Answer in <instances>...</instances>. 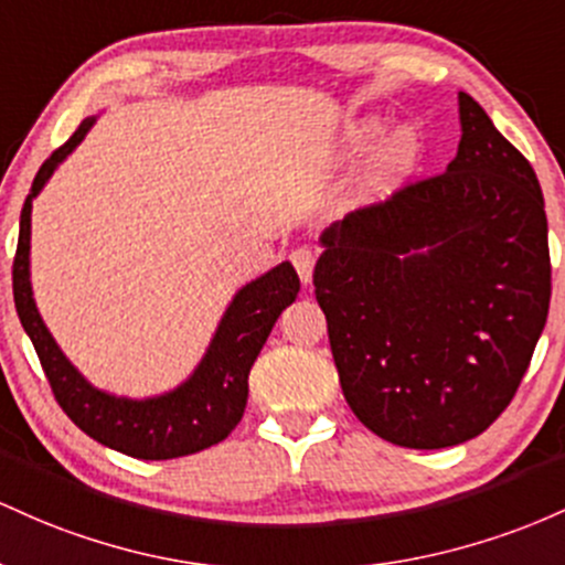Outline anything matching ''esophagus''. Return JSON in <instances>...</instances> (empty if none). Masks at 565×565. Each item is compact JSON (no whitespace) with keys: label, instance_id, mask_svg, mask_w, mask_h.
Listing matches in <instances>:
<instances>
[{"label":"esophagus","instance_id":"obj_1","mask_svg":"<svg viewBox=\"0 0 565 565\" xmlns=\"http://www.w3.org/2000/svg\"><path fill=\"white\" fill-rule=\"evenodd\" d=\"M290 262H294L296 271H299L301 282L309 285L312 282V271H315V253L309 248H299L290 253Z\"/></svg>","mask_w":565,"mask_h":565}]
</instances>
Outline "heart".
<instances>
[{"label":"heart","mask_w":565,"mask_h":565,"mask_svg":"<svg viewBox=\"0 0 565 565\" xmlns=\"http://www.w3.org/2000/svg\"><path fill=\"white\" fill-rule=\"evenodd\" d=\"M382 117H363L358 119V122L347 125V130L341 132L339 141L341 154H360V151L382 132ZM416 160H419V141H416L414 130L397 128L386 132L382 141L376 143V149L371 151V160H367L363 175H360L358 198L363 202H373L392 194L401 186L405 175L414 170Z\"/></svg>","instance_id":"heart-1"}]
</instances>
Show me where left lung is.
Listing matches in <instances>:
<instances>
[{"label": "left lung", "instance_id": "obj_1", "mask_svg": "<svg viewBox=\"0 0 565 565\" xmlns=\"http://www.w3.org/2000/svg\"><path fill=\"white\" fill-rule=\"evenodd\" d=\"M459 119L446 173L347 213L312 277L347 403L403 448L459 446L499 419L553 294L534 168L467 93Z\"/></svg>", "mask_w": 565, "mask_h": 565}]
</instances>
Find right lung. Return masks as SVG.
Masks as SVG:
<instances>
[{
	"mask_svg": "<svg viewBox=\"0 0 565 565\" xmlns=\"http://www.w3.org/2000/svg\"><path fill=\"white\" fill-rule=\"evenodd\" d=\"M95 119H85L66 143L42 162L40 173L21 211L15 262H12V296L23 331L34 344L44 376L55 401L85 435L119 454L160 461L198 454L224 440L237 427L248 403V373L262 352L277 317L299 296V275L288 262L237 290L215 331L198 371L168 395L149 401H128L95 390L66 360L55 339L44 328L31 299L29 248H31V200L42 192L53 170L77 149Z\"/></svg>",
	"mask_w": 565,
	"mask_h": 565,
	"instance_id": "add662e5",
	"label": "right lung"
}]
</instances>
